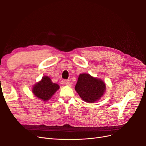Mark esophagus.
Wrapping results in <instances>:
<instances>
[{"instance_id":"1","label":"esophagus","mask_w":146,"mask_h":146,"mask_svg":"<svg viewBox=\"0 0 146 146\" xmlns=\"http://www.w3.org/2000/svg\"><path fill=\"white\" fill-rule=\"evenodd\" d=\"M64 83L66 84L67 85V86H71V83L70 82V81H69V80H65V81H64Z\"/></svg>"}]
</instances>
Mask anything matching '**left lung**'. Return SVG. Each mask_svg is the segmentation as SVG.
Listing matches in <instances>:
<instances>
[{"instance_id":"obj_1","label":"left lung","mask_w":146,"mask_h":146,"mask_svg":"<svg viewBox=\"0 0 146 146\" xmlns=\"http://www.w3.org/2000/svg\"><path fill=\"white\" fill-rule=\"evenodd\" d=\"M106 84L102 79L89 74H80L75 90L83 101L92 103L101 98L106 91Z\"/></svg>"}]
</instances>
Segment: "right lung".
Here are the masks:
<instances>
[{
    "label": "right lung",
    "instance_id": "1",
    "mask_svg": "<svg viewBox=\"0 0 146 146\" xmlns=\"http://www.w3.org/2000/svg\"><path fill=\"white\" fill-rule=\"evenodd\" d=\"M59 88V85L52 82V80L48 76H44L40 81L34 85L32 92L36 97L46 102L52 97Z\"/></svg>",
    "mask_w": 146,
    "mask_h": 146
}]
</instances>
